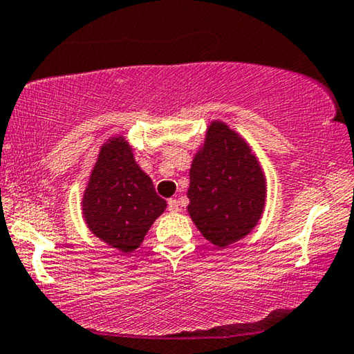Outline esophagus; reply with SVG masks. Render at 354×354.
Instances as JSON below:
<instances>
[{
    "label": "esophagus",
    "instance_id": "obj_1",
    "mask_svg": "<svg viewBox=\"0 0 354 354\" xmlns=\"http://www.w3.org/2000/svg\"><path fill=\"white\" fill-rule=\"evenodd\" d=\"M167 209H169V212H177L178 211V201L174 200V198H171V200L167 201Z\"/></svg>",
    "mask_w": 354,
    "mask_h": 354
}]
</instances>
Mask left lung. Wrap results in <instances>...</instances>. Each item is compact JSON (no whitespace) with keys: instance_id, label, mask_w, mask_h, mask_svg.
<instances>
[{"instance_id":"obj_1","label":"left lung","mask_w":354,"mask_h":354,"mask_svg":"<svg viewBox=\"0 0 354 354\" xmlns=\"http://www.w3.org/2000/svg\"><path fill=\"white\" fill-rule=\"evenodd\" d=\"M266 177L250 145L229 125H207L190 169L188 214L201 235L227 248L250 234L263 216Z\"/></svg>"}]
</instances>
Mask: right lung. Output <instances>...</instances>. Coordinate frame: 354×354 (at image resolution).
I'll return each instance as SVG.
<instances>
[{"label":"right lung","instance_id":"obj_1","mask_svg":"<svg viewBox=\"0 0 354 354\" xmlns=\"http://www.w3.org/2000/svg\"><path fill=\"white\" fill-rule=\"evenodd\" d=\"M166 206L151 178L135 162L125 138H109L82 198V214L91 234L122 253H132Z\"/></svg>","mask_w":354,"mask_h":354}]
</instances>
